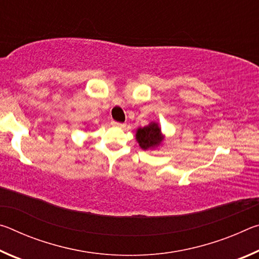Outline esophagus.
<instances>
[{
  "label": "esophagus",
  "mask_w": 259,
  "mask_h": 259,
  "mask_svg": "<svg viewBox=\"0 0 259 259\" xmlns=\"http://www.w3.org/2000/svg\"><path fill=\"white\" fill-rule=\"evenodd\" d=\"M111 123H112V125H114V126H117V128H123V126H124L123 123H120V122H116V121H112Z\"/></svg>",
  "instance_id": "1"
}]
</instances>
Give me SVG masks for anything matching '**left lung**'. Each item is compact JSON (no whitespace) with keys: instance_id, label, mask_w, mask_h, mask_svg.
I'll return each instance as SVG.
<instances>
[{"instance_id":"obj_1","label":"left lung","mask_w":259,"mask_h":259,"mask_svg":"<svg viewBox=\"0 0 259 259\" xmlns=\"http://www.w3.org/2000/svg\"><path fill=\"white\" fill-rule=\"evenodd\" d=\"M139 146L143 150H148V148L159 146L163 140L161 135V129L156 123H151L144 128H139L136 134Z\"/></svg>"}]
</instances>
